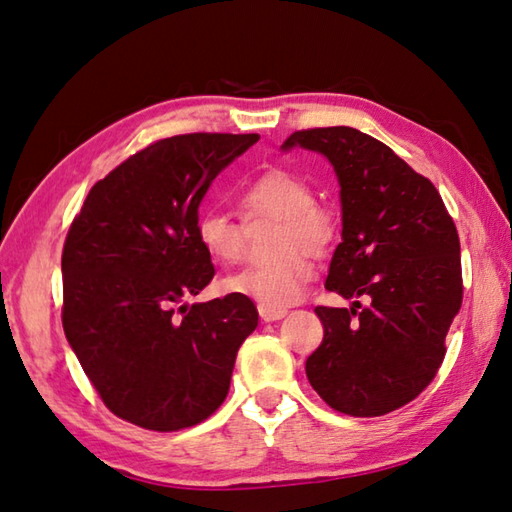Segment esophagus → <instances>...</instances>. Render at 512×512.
<instances>
[{
    "instance_id": "obj_1",
    "label": "esophagus",
    "mask_w": 512,
    "mask_h": 512,
    "mask_svg": "<svg viewBox=\"0 0 512 512\" xmlns=\"http://www.w3.org/2000/svg\"><path fill=\"white\" fill-rule=\"evenodd\" d=\"M288 310L286 308H266V306H259V315H262L264 322H277V319L286 317Z\"/></svg>"
}]
</instances>
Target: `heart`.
Wrapping results in <instances>:
<instances>
[{"mask_svg": "<svg viewBox=\"0 0 512 512\" xmlns=\"http://www.w3.org/2000/svg\"><path fill=\"white\" fill-rule=\"evenodd\" d=\"M239 210L246 222L259 217L282 219L275 262L255 264L228 277L224 290L242 295L266 308H286L302 299L315 277V264L305 253H326L337 224L328 208L315 202L313 186L286 168H270L239 190ZM195 237L208 259L219 266L237 264L244 253V228L217 210H204L195 219ZM304 247V251H299Z\"/></svg>", "mask_w": 512, "mask_h": 512, "instance_id": "obj_1", "label": "heart"}]
</instances>
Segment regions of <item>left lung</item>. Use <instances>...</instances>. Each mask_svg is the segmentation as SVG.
I'll return each instance as SVG.
<instances>
[{
  "instance_id": "left-lung-1",
  "label": "left lung",
  "mask_w": 512,
  "mask_h": 512,
  "mask_svg": "<svg viewBox=\"0 0 512 512\" xmlns=\"http://www.w3.org/2000/svg\"><path fill=\"white\" fill-rule=\"evenodd\" d=\"M293 146L326 155L342 186V244L326 288L366 302L315 308L324 339L306 359L308 382L344 415L393 413L435 379L462 308L455 222L428 177L362 130H297L284 142Z\"/></svg>"
}]
</instances>
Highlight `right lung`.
<instances>
[{"instance_id": "right-lung-1", "label": "right lung", "mask_w": 512, "mask_h": 512, "mask_svg": "<svg viewBox=\"0 0 512 512\" xmlns=\"http://www.w3.org/2000/svg\"><path fill=\"white\" fill-rule=\"evenodd\" d=\"M259 135L188 133L148 144L90 188L68 228L62 324L110 413L157 433L222 406L257 328L248 297L179 306L215 268L195 219L210 182Z\"/></svg>"}]
</instances>
